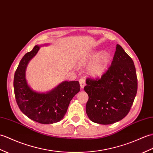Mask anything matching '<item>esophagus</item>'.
<instances>
[{
	"label": "esophagus",
	"mask_w": 153,
	"mask_h": 153,
	"mask_svg": "<svg viewBox=\"0 0 153 153\" xmlns=\"http://www.w3.org/2000/svg\"><path fill=\"white\" fill-rule=\"evenodd\" d=\"M79 84H80V87H81V88H83L85 86V81L84 79H79Z\"/></svg>",
	"instance_id": "1"
}]
</instances>
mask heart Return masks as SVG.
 <instances>
[{
	"label": "heart",
	"mask_w": 153,
	"mask_h": 153,
	"mask_svg": "<svg viewBox=\"0 0 153 153\" xmlns=\"http://www.w3.org/2000/svg\"><path fill=\"white\" fill-rule=\"evenodd\" d=\"M110 59L111 56L108 52L102 51L99 53L93 51L85 55L81 62L84 65L91 64L88 69V73L93 77H97L104 73L109 65Z\"/></svg>",
	"instance_id": "b5f03b06"
}]
</instances>
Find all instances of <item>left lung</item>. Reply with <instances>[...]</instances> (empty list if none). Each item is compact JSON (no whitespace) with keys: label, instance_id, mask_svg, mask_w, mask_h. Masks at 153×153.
<instances>
[{"label":"left lung","instance_id":"left-lung-1","mask_svg":"<svg viewBox=\"0 0 153 153\" xmlns=\"http://www.w3.org/2000/svg\"><path fill=\"white\" fill-rule=\"evenodd\" d=\"M84 90L88 96L86 113L91 120L110 125L129 113L137 90L132 59L117 44L111 65L100 79L87 78Z\"/></svg>","mask_w":153,"mask_h":153}]
</instances>
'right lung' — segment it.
I'll use <instances>...</instances> for the list:
<instances>
[{
	"instance_id": "add662e5",
	"label": "right lung",
	"mask_w": 153,
	"mask_h": 153,
	"mask_svg": "<svg viewBox=\"0 0 153 153\" xmlns=\"http://www.w3.org/2000/svg\"><path fill=\"white\" fill-rule=\"evenodd\" d=\"M40 48L35 45L21 60L14 75V93L19 108L28 118L41 124H53L63 119L70 101L79 92L80 85L77 81H65L45 93L32 89L27 83L25 72Z\"/></svg>"
}]
</instances>
